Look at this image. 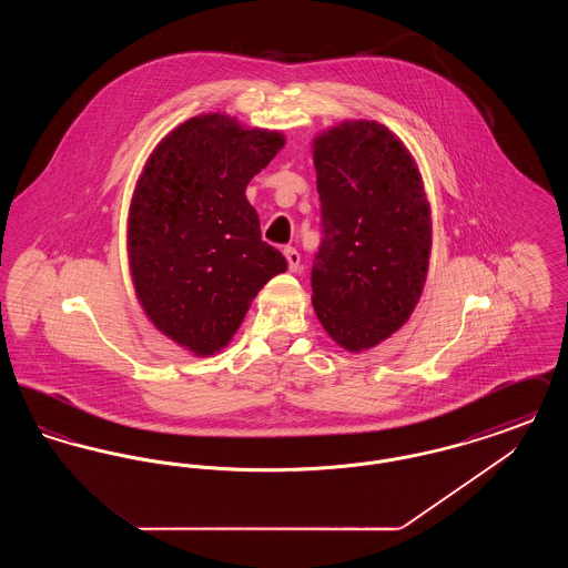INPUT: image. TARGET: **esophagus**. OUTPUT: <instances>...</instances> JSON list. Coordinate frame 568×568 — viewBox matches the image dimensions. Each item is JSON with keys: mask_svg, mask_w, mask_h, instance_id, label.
I'll use <instances>...</instances> for the list:
<instances>
[{"mask_svg": "<svg viewBox=\"0 0 568 568\" xmlns=\"http://www.w3.org/2000/svg\"><path fill=\"white\" fill-rule=\"evenodd\" d=\"M283 255H285V260H287V266H290V271L297 272L300 268V253H297L294 246H285L283 248Z\"/></svg>", "mask_w": 568, "mask_h": 568, "instance_id": "1", "label": "esophagus"}]
</instances>
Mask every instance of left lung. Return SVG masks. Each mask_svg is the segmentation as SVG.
Here are the masks:
<instances>
[{
	"label": "left lung",
	"instance_id": "1",
	"mask_svg": "<svg viewBox=\"0 0 568 568\" xmlns=\"http://www.w3.org/2000/svg\"><path fill=\"white\" fill-rule=\"evenodd\" d=\"M322 244L313 306L347 352L400 329L419 302L433 246L430 204L405 144L377 121H343L313 142Z\"/></svg>",
	"mask_w": 568,
	"mask_h": 568
}]
</instances>
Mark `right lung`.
<instances>
[{
  "label": "right lung",
  "mask_w": 568,
  "mask_h": 568,
  "mask_svg": "<svg viewBox=\"0 0 568 568\" xmlns=\"http://www.w3.org/2000/svg\"><path fill=\"white\" fill-rule=\"evenodd\" d=\"M283 144L278 132L209 112L165 135L138 179L128 221L135 296L160 332L200 357L223 349L257 292L287 271L244 195Z\"/></svg>",
  "instance_id": "add662e5"
}]
</instances>
